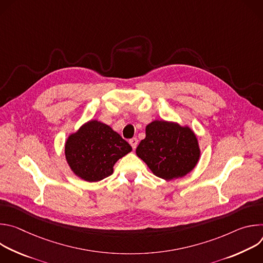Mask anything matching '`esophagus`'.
Masks as SVG:
<instances>
[{
    "instance_id": "1",
    "label": "esophagus",
    "mask_w": 263,
    "mask_h": 263,
    "mask_svg": "<svg viewBox=\"0 0 263 263\" xmlns=\"http://www.w3.org/2000/svg\"><path fill=\"white\" fill-rule=\"evenodd\" d=\"M129 143H130V144H131V146L133 147V149H135V148H136V146H137L138 140H137V138L133 137V138H131V139L129 140Z\"/></svg>"
}]
</instances>
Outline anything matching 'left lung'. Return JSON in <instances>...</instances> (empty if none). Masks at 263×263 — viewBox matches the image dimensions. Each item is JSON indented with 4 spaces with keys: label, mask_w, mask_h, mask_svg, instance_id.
Returning <instances> with one entry per match:
<instances>
[{
    "label": "left lung",
    "mask_w": 263,
    "mask_h": 263,
    "mask_svg": "<svg viewBox=\"0 0 263 263\" xmlns=\"http://www.w3.org/2000/svg\"><path fill=\"white\" fill-rule=\"evenodd\" d=\"M136 155L152 173L164 180L190 174L201 157L199 140L194 130L177 122L155 120L145 127V138Z\"/></svg>",
    "instance_id": "1"
}]
</instances>
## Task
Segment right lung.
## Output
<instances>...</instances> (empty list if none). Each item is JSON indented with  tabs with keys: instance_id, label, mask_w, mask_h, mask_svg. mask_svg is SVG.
<instances>
[{
	"instance_id": "right-lung-1",
	"label": "right lung",
	"mask_w": 263,
	"mask_h": 263,
	"mask_svg": "<svg viewBox=\"0 0 263 263\" xmlns=\"http://www.w3.org/2000/svg\"><path fill=\"white\" fill-rule=\"evenodd\" d=\"M131 151V145L118 132L97 120L84 123L70 133L64 144L70 171L87 182H98L110 176L117 161Z\"/></svg>"
}]
</instances>
